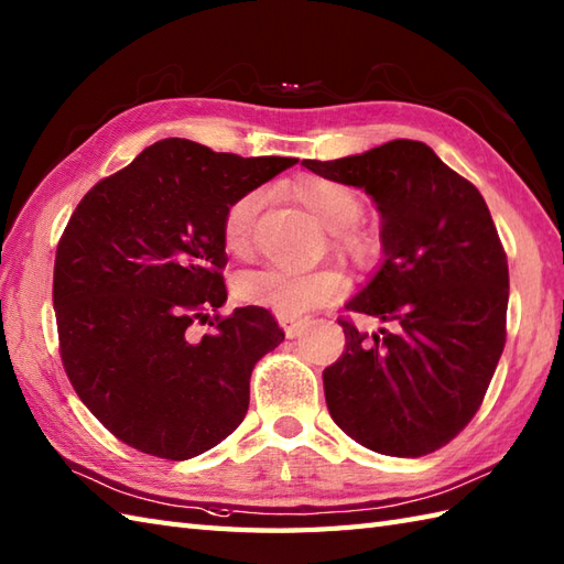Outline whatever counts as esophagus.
I'll return each mask as SVG.
<instances>
[{
    "mask_svg": "<svg viewBox=\"0 0 564 564\" xmlns=\"http://www.w3.org/2000/svg\"><path fill=\"white\" fill-rule=\"evenodd\" d=\"M279 322H281V327L285 329V337H289V339L301 337V334L307 327L305 319H293V317H285V315H279Z\"/></svg>",
    "mask_w": 564,
    "mask_h": 564,
    "instance_id": "34e87169",
    "label": "esophagus"
}]
</instances>
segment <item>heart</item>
I'll return each instance as SVG.
<instances>
[{
  "label": "heart",
  "instance_id": "obj_1",
  "mask_svg": "<svg viewBox=\"0 0 564 564\" xmlns=\"http://www.w3.org/2000/svg\"><path fill=\"white\" fill-rule=\"evenodd\" d=\"M291 196L315 218L329 227L334 245L356 259H368L376 251V242L354 225L364 213V200L358 191L329 182V178H303L291 186ZM261 191H247L225 208L220 237L230 254H245L251 242L257 215L261 210ZM344 273L334 267L315 271H285V269H251L239 275L235 293L249 305L269 307L285 317L305 315L310 310L327 305L344 293Z\"/></svg>",
  "mask_w": 564,
  "mask_h": 564
}]
</instances>
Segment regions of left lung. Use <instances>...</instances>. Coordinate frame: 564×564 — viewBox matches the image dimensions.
Instances as JSON below:
<instances>
[{
    "mask_svg": "<svg viewBox=\"0 0 564 564\" xmlns=\"http://www.w3.org/2000/svg\"><path fill=\"white\" fill-rule=\"evenodd\" d=\"M303 164L364 188L382 218L386 261L346 310L388 327L368 339L339 317L344 354L322 373L329 414L376 453H434L480 410L507 344L509 267L492 215L416 140Z\"/></svg>",
    "mask_w": 564,
    "mask_h": 564,
    "instance_id": "8db88e82",
    "label": "left lung"
}]
</instances>
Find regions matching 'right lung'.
Returning <instances> with one entry per match:
<instances>
[{
    "mask_svg": "<svg viewBox=\"0 0 564 564\" xmlns=\"http://www.w3.org/2000/svg\"><path fill=\"white\" fill-rule=\"evenodd\" d=\"M295 162L166 138L72 213L53 273L59 358L87 410L130 448L188 460L242 424L251 370L285 334L257 305L218 313L220 225L237 196Z\"/></svg>",
    "mask_w": 564,
    "mask_h": 564,
    "instance_id": "add662e5",
    "label": "right lung"
}]
</instances>
